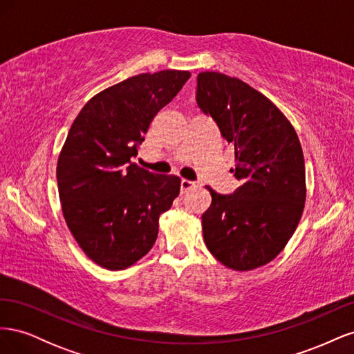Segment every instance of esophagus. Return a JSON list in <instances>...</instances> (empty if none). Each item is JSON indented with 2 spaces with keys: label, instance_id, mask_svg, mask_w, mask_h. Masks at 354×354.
Returning <instances> with one entry per match:
<instances>
[{
  "label": "esophagus",
  "instance_id": "esophagus-1",
  "mask_svg": "<svg viewBox=\"0 0 354 354\" xmlns=\"http://www.w3.org/2000/svg\"><path fill=\"white\" fill-rule=\"evenodd\" d=\"M196 186V183L195 181H190V180H181L180 181V190H181V194H186V192H189V190H192Z\"/></svg>",
  "mask_w": 354,
  "mask_h": 354
}]
</instances>
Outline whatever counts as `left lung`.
I'll use <instances>...</instances> for the list:
<instances>
[{"mask_svg": "<svg viewBox=\"0 0 354 354\" xmlns=\"http://www.w3.org/2000/svg\"><path fill=\"white\" fill-rule=\"evenodd\" d=\"M196 103L234 147L241 186L212 196L202 214L203 239L233 270L272 261L295 232L306 202V168L298 136L285 115L248 84L220 72L198 75Z\"/></svg>", "mask_w": 354, "mask_h": 354, "instance_id": "8db88e82", "label": "left lung"}]
</instances>
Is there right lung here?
Instances as JSON below:
<instances>
[{"label":"right lung","instance_id":"right-lung-1","mask_svg":"<svg viewBox=\"0 0 354 354\" xmlns=\"http://www.w3.org/2000/svg\"><path fill=\"white\" fill-rule=\"evenodd\" d=\"M190 78L187 71L140 73L95 94L71 127L57 162L62 211L75 241L109 270L140 260L180 178L131 162L155 115Z\"/></svg>","mask_w":354,"mask_h":354}]
</instances>
